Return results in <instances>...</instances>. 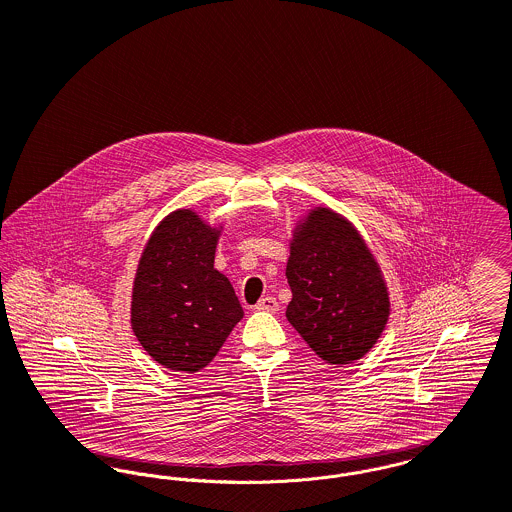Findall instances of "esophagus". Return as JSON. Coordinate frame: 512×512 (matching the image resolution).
<instances>
[{"label": "esophagus", "mask_w": 512, "mask_h": 512, "mask_svg": "<svg viewBox=\"0 0 512 512\" xmlns=\"http://www.w3.org/2000/svg\"><path fill=\"white\" fill-rule=\"evenodd\" d=\"M255 309H257V311H269V313H276V311H278V301L274 300L272 296L261 298L259 303L255 305Z\"/></svg>", "instance_id": "obj_1"}]
</instances>
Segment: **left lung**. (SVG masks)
Listing matches in <instances>:
<instances>
[{
	"label": "left lung",
	"instance_id": "8db88e82",
	"mask_svg": "<svg viewBox=\"0 0 512 512\" xmlns=\"http://www.w3.org/2000/svg\"><path fill=\"white\" fill-rule=\"evenodd\" d=\"M286 319L327 363L363 358L385 331L391 301L381 267L350 220L315 207L298 220L286 265Z\"/></svg>",
	"mask_w": 512,
	"mask_h": 512
}]
</instances>
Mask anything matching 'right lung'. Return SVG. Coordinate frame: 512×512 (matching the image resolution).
<instances>
[{
    "label": "right lung",
    "instance_id": "obj_1",
    "mask_svg": "<svg viewBox=\"0 0 512 512\" xmlns=\"http://www.w3.org/2000/svg\"><path fill=\"white\" fill-rule=\"evenodd\" d=\"M222 226L191 209L170 212L147 241L131 292V329L152 360L197 373L243 317L230 280L214 269Z\"/></svg>",
    "mask_w": 512,
    "mask_h": 512
}]
</instances>
